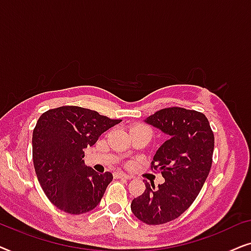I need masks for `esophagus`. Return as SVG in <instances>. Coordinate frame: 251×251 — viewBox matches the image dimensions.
Here are the masks:
<instances>
[{
	"mask_svg": "<svg viewBox=\"0 0 251 251\" xmlns=\"http://www.w3.org/2000/svg\"><path fill=\"white\" fill-rule=\"evenodd\" d=\"M115 176L118 178H122V179H131V176H129V175L125 173H116Z\"/></svg>",
	"mask_w": 251,
	"mask_h": 251,
	"instance_id": "obj_1",
	"label": "esophagus"
}]
</instances>
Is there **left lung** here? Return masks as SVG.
<instances>
[{
	"instance_id": "obj_1",
	"label": "left lung",
	"mask_w": 251,
	"mask_h": 251,
	"mask_svg": "<svg viewBox=\"0 0 251 251\" xmlns=\"http://www.w3.org/2000/svg\"><path fill=\"white\" fill-rule=\"evenodd\" d=\"M145 122L169 136L151 163L164 183L155 188L146 181L131 211L143 223L160 225L179 217L200 193L211 168L215 137L203 113L186 108L160 109Z\"/></svg>"
}]
</instances>
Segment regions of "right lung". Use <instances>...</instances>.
<instances>
[{
  "label": "right lung",
  "mask_w": 251,
  "mask_h": 251,
  "mask_svg": "<svg viewBox=\"0 0 251 251\" xmlns=\"http://www.w3.org/2000/svg\"><path fill=\"white\" fill-rule=\"evenodd\" d=\"M121 122L78 106L49 109L33 130V162L48 199L67 214L81 215L97 207L111 173L98 174L84 164V149Z\"/></svg>",
  "instance_id": "add662e5"
}]
</instances>
